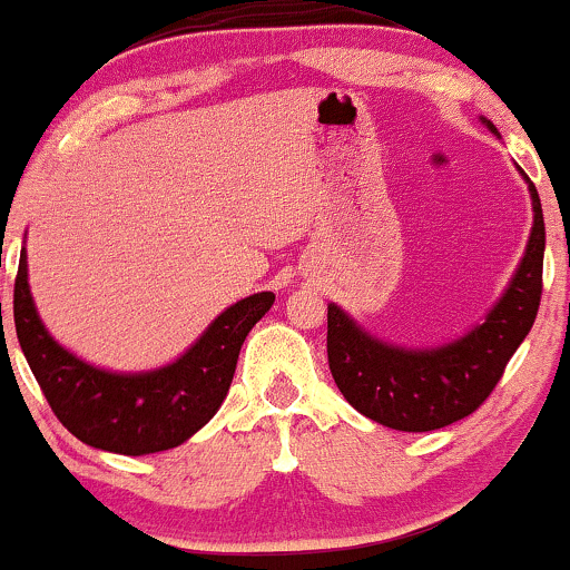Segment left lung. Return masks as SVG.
<instances>
[{
    "label": "left lung",
    "instance_id": "left-lung-1",
    "mask_svg": "<svg viewBox=\"0 0 570 570\" xmlns=\"http://www.w3.org/2000/svg\"><path fill=\"white\" fill-rule=\"evenodd\" d=\"M490 134L499 130L485 117ZM533 227L512 281L485 322L466 335L426 348H404L370 335L343 307H326V356L340 394L370 421L396 431H434L472 415L501 381L503 367L535 322L544 267V214L522 168Z\"/></svg>",
    "mask_w": 570,
    "mask_h": 570
}]
</instances>
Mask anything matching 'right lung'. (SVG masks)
Returning a JSON list of instances; mask_svg holds the SVG:
<instances>
[{"instance_id":"add662e5","label":"right lung","mask_w":570,"mask_h":570,"mask_svg":"<svg viewBox=\"0 0 570 570\" xmlns=\"http://www.w3.org/2000/svg\"><path fill=\"white\" fill-rule=\"evenodd\" d=\"M273 303V292L238 299L171 364L112 372L85 362L50 335L31 297L23 248L12 316L26 362L58 421L96 450L149 455L187 442L217 415L230 391L240 345Z\"/></svg>"}]
</instances>
